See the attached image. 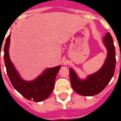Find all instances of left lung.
<instances>
[{
    "label": "left lung",
    "mask_w": 121,
    "mask_h": 121,
    "mask_svg": "<svg viewBox=\"0 0 121 121\" xmlns=\"http://www.w3.org/2000/svg\"><path fill=\"white\" fill-rule=\"evenodd\" d=\"M104 43L108 49V57L102 68L90 75L85 80H80L75 72L70 69V81L73 89L83 96H94L100 93L107 86L113 76L115 69V48L110 33L104 37Z\"/></svg>",
    "instance_id": "obj_1"
}]
</instances>
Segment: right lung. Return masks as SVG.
Returning <instances> with one entry per match:
<instances>
[{
    "instance_id": "1",
    "label": "right lung",
    "mask_w": 121,
    "mask_h": 121,
    "mask_svg": "<svg viewBox=\"0 0 121 121\" xmlns=\"http://www.w3.org/2000/svg\"><path fill=\"white\" fill-rule=\"evenodd\" d=\"M9 37L10 35L7 37L4 45V60L7 74L12 86L28 100L41 102L47 99L54 89L56 76L60 69V66L48 69L43 74L34 81L26 82L23 80L19 76L9 60L8 53Z\"/></svg>"
}]
</instances>
